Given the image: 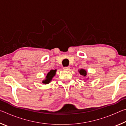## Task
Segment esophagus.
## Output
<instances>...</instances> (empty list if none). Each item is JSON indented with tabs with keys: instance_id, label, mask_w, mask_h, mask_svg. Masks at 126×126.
<instances>
[{
	"instance_id": "34e87169",
	"label": "esophagus",
	"mask_w": 126,
	"mask_h": 126,
	"mask_svg": "<svg viewBox=\"0 0 126 126\" xmlns=\"http://www.w3.org/2000/svg\"><path fill=\"white\" fill-rule=\"evenodd\" d=\"M69 69H70V67H63L64 70H69Z\"/></svg>"
}]
</instances>
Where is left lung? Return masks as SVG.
I'll use <instances>...</instances> for the list:
<instances>
[{
	"label": "left lung",
	"mask_w": 126,
	"mask_h": 126,
	"mask_svg": "<svg viewBox=\"0 0 126 126\" xmlns=\"http://www.w3.org/2000/svg\"><path fill=\"white\" fill-rule=\"evenodd\" d=\"M78 72H79V73L80 75L82 76H83L84 77L86 76L87 75V71H86L85 69H80L78 71Z\"/></svg>",
	"instance_id": "1"
}]
</instances>
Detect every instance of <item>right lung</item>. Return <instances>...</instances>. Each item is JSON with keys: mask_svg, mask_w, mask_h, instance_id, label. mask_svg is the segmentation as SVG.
I'll return each mask as SVG.
<instances>
[{"mask_svg": "<svg viewBox=\"0 0 126 126\" xmlns=\"http://www.w3.org/2000/svg\"><path fill=\"white\" fill-rule=\"evenodd\" d=\"M57 70H50L49 72H48V73L47 74V76L46 77V79L44 80H43L42 83L44 84H48L52 80L53 77L55 75V73H56Z\"/></svg>", "mask_w": 126, "mask_h": 126, "instance_id": "1", "label": "right lung"}]
</instances>
